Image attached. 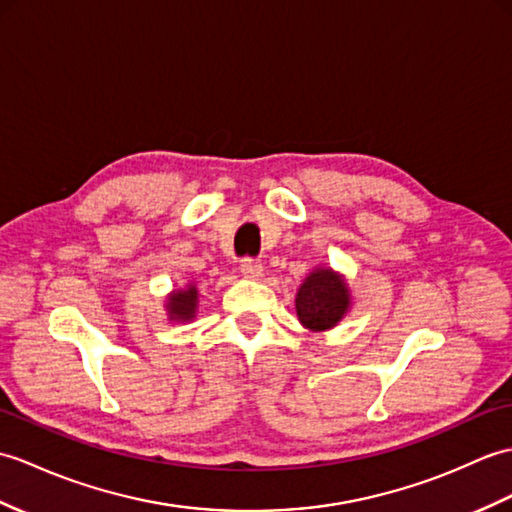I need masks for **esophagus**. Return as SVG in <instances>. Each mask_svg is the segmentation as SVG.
<instances>
[{
	"label": "esophagus",
	"instance_id": "obj_1",
	"mask_svg": "<svg viewBox=\"0 0 512 512\" xmlns=\"http://www.w3.org/2000/svg\"><path fill=\"white\" fill-rule=\"evenodd\" d=\"M240 272H242L246 279H259L261 275H264V266H261L259 261L248 257V259H244L242 264H240Z\"/></svg>",
	"mask_w": 512,
	"mask_h": 512
}]
</instances>
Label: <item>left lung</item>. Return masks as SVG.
Returning <instances> with one entry per match:
<instances>
[{
	"instance_id": "1",
	"label": "left lung",
	"mask_w": 512,
	"mask_h": 512,
	"mask_svg": "<svg viewBox=\"0 0 512 512\" xmlns=\"http://www.w3.org/2000/svg\"><path fill=\"white\" fill-rule=\"evenodd\" d=\"M296 316L310 331L336 327L351 307L349 285L331 268H316L296 292Z\"/></svg>"
}]
</instances>
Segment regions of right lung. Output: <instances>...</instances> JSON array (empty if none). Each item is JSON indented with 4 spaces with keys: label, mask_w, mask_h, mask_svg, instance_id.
I'll return each mask as SVG.
<instances>
[{
    "label": "right lung",
    "mask_w": 512,
    "mask_h": 512,
    "mask_svg": "<svg viewBox=\"0 0 512 512\" xmlns=\"http://www.w3.org/2000/svg\"><path fill=\"white\" fill-rule=\"evenodd\" d=\"M198 307V288L194 283H187L183 290H174L168 296V303H165V310H168V318L174 323H187L196 316Z\"/></svg>",
    "instance_id": "1"
}]
</instances>
